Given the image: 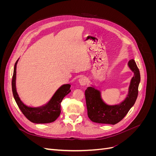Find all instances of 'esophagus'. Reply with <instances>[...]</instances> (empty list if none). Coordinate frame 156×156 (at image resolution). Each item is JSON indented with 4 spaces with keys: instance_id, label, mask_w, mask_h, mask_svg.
I'll use <instances>...</instances> for the list:
<instances>
[{
    "instance_id": "obj_1",
    "label": "esophagus",
    "mask_w": 156,
    "mask_h": 156,
    "mask_svg": "<svg viewBox=\"0 0 156 156\" xmlns=\"http://www.w3.org/2000/svg\"><path fill=\"white\" fill-rule=\"evenodd\" d=\"M79 83L80 84H81V85L84 86V85H86L87 83H88V79L85 77H82L79 79Z\"/></svg>"
}]
</instances>
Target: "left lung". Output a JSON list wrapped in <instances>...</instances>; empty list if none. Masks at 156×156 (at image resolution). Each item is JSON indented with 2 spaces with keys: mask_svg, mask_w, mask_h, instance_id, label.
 <instances>
[{
  "mask_svg": "<svg viewBox=\"0 0 156 156\" xmlns=\"http://www.w3.org/2000/svg\"><path fill=\"white\" fill-rule=\"evenodd\" d=\"M129 68L133 72L125 100L120 104L108 105L103 101L101 92L94 87H89L85 90L88 116L91 121L99 124L115 125L124 119L130 108L133 106L138 96V88L140 81L139 69L135 60H130Z\"/></svg>",
  "mask_w": 156,
  "mask_h": 156,
  "instance_id": "8db88e82",
  "label": "left lung"
}]
</instances>
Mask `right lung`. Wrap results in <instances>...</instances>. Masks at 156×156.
Segmentation results:
<instances>
[{"mask_svg": "<svg viewBox=\"0 0 156 156\" xmlns=\"http://www.w3.org/2000/svg\"><path fill=\"white\" fill-rule=\"evenodd\" d=\"M19 60V59H18ZM18 60L14 66L12 87L14 99L19 108L27 119L35 124H48L55 121L60 115V103L63 98L71 92L69 84L61 86L54 94L49 101L39 107H28L23 103L16 90V68Z\"/></svg>", "mask_w": 156, "mask_h": 156, "instance_id": "right-lung-1", "label": "right lung"}]
</instances>
